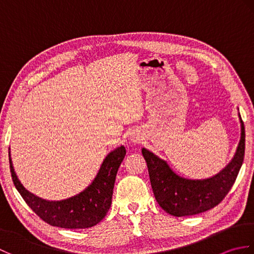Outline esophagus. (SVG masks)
Wrapping results in <instances>:
<instances>
[{"mask_svg": "<svg viewBox=\"0 0 254 254\" xmlns=\"http://www.w3.org/2000/svg\"><path fill=\"white\" fill-rule=\"evenodd\" d=\"M130 138H131V142H138L139 139H141V138H139V136L135 135V134H134V135H131Z\"/></svg>", "mask_w": 254, "mask_h": 254, "instance_id": "obj_1", "label": "esophagus"}]
</instances>
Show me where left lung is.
<instances>
[{
  "label": "left lung",
  "instance_id": "obj_1",
  "mask_svg": "<svg viewBox=\"0 0 254 254\" xmlns=\"http://www.w3.org/2000/svg\"><path fill=\"white\" fill-rule=\"evenodd\" d=\"M238 116L241 133L234 157L218 174L206 179L181 177L171 169L166 160L147 148H142L155 198L167 213L177 217L196 215L215 207L227 195L239 174L245 157V126L240 113Z\"/></svg>",
  "mask_w": 254,
  "mask_h": 254
}]
</instances>
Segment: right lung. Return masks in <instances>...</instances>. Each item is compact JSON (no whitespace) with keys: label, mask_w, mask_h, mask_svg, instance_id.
I'll return each instance as SVG.
<instances>
[{"label":"right lung","mask_w":254,"mask_h":254,"mask_svg":"<svg viewBox=\"0 0 254 254\" xmlns=\"http://www.w3.org/2000/svg\"><path fill=\"white\" fill-rule=\"evenodd\" d=\"M126 153V147L122 145L111 150L87 188L76 195L60 201L42 198L27 190L16 175L10 158V149H8V157L15 188L38 216L55 227L84 229L98 224L109 210L116 176Z\"/></svg>","instance_id":"1"}]
</instances>
